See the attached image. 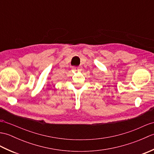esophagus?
<instances>
[{
  "label": "esophagus",
  "mask_w": 154,
  "mask_h": 154,
  "mask_svg": "<svg viewBox=\"0 0 154 154\" xmlns=\"http://www.w3.org/2000/svg\"><path fill=\"white\" fill-rule=\"evenodd\" d=\"M73 71H77V72H79L81 71V67H73V69H72Z\"/></svg>",
  "instance_id": "34e87169"
}]
</instances>
